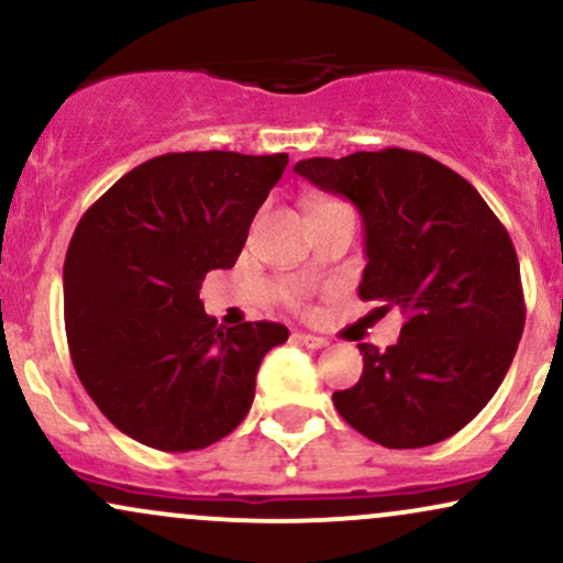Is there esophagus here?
Instances as JSON below:
<instances>
[{
  "label": "esophagus",
  "mask_w": 563,
  "mask_h": 563,
  "mask_svg": "<svg viewBox=\"0 0 563 563\" xmlns=\"http://www.w3.org/2000/svg\"><path fill=\"white\" fill-rule=\"evenodd\" d=\"M294 339L309 349H325L328 346V339H322V335H314V333H296Z\"/></svg>",
  "instance_id": "esophagus-1"
}]
</instances>
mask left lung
<instances>
[{"label":"left lung","instance_id":"1","mask_svg":"<svg viewBox=\"0 0 563 563\" xmlns=\"http://www.w3.org/2000/svg\"><path fill=\"white\" fill-rule=\"evenodd\" d=\"M296 174L357 206L365 224L360 299L405 325L363 376L335 391L339 416L391 450L437 444L493 399L525 331L516 249L476 187L423 153L386 147L307 158Z\"/></svg>","mask_w":563,"mask_h":563}]
</instances>
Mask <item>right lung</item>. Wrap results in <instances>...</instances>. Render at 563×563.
<instances>
[{
  "mask_svg": "<svg viewBox=\"0 0 563 563\" xmlns=\"http://www.w3.org/2000/svg\"><path fill=\"white\" fill-rule=\"evenodd\" d=\"M288 156L166 153L126 172L76 224L63 264L70 360L102 416L153 450L190 452L251 410L280 322L217 328L198 299L230 269Z\"/></svg>",
  "mask_w": 563,
  "mask_h": 563,
  "instance_id": "right-lung-1",
  "label": "right lung"
}]
</instances>
